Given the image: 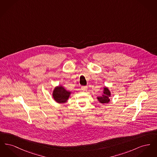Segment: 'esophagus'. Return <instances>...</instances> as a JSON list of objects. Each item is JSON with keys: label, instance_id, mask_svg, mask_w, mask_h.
Instances as JSON below:
<instances>
[{"label": "esophagus", "instance_id": "esophagus-1", "mask_svg": "<svg viewBox=\"0 0 157 157\" xmlns=\"http://www.w3.org/2000/svg\"><path fill=\"white\" fill-rule=\"evenodd\" d=\"M81 90L83 91H86L87 90H88V87L86 86H82V87H81Z\"/></svg>", "mask_w": 157, "mask_h": 157}]
</instances>
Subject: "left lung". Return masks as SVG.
<instances>
[{"label": "left lung", "instance_id": "1", "mask_svg": "<svg viewBox=\"0 0 157 157\" xmlns=\"http://www.w3.org/2000/svg\"><path fill=\"white\" fill-rule=\"evenodd\" d=\"M110 95H111L110 91L107 88H104V95L102 97H98V99L101 103H108L109 101H110L109 99V97Z\"/></svg>", "mask_w": 157, "mask_h": 157}]
</instances>
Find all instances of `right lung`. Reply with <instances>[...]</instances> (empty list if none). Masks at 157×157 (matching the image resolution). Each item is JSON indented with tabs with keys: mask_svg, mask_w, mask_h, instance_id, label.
Returning a JSON list of instances; mask_svg holds the SVG:
<instances>
[{
	"mask_svg": "<svg viewBox=\"0 0 157 157\" xmlns=\"http://www.w3.org/2000/svg\"><path fill=\"white\" fill-rule=\"evenodd\" d=\"M71 94L63 87L59 86L56 87L53 92V97L55 100L59 103H64L68 99Z\"/></svg>",
	"mask_w": 157,
	"mask_h": 157,
	"instance_id": "obj_1",
	"label": "right lung"
}]
</instances>
